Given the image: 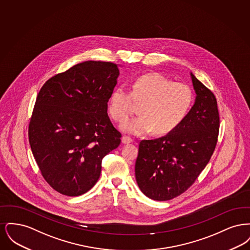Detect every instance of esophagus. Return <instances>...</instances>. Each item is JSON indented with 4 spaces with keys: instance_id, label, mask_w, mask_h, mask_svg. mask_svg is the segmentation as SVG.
I'll list each match as a JSON object with an SVG mask.
<instances>
[{
    "instance_id": "esophagus-1",
    "label": "esophagus",
    "mask_w": 250,
    "mask_h": 250,
    "mask_svg": "<svg viewBox=\"0 0 250 250\" xmlns=\"http://www.w3.org/2000/svg\"><path fill=\"white\" fill-rule=\"evenodd\" d=\"M122 143H124V144L131 143H132V139L129 138V137H127V136H123V138H122Z\"/></svg>"
}]
</instances>
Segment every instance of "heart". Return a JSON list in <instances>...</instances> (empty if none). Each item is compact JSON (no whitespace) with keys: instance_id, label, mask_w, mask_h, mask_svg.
<instances>
[{"instance_id":"heart-1","label":"heart","mask_w":250,"mask_h":250,"mask_svg":"<svg viewBox=\"0 0 250 250\" xmlns=\"http://www.w3.org/2000/svg\"><path fill=\"white\" fill-rule=\"evenodd\" d=\"M133 99L142 103L141 115L126 120L121 129L140 136L154 130L166 135L175 130L186 119L193 103V93L184 83H172L159 73H149L132 84V94L123 87L109 95L107 109L116 122H124L133 111Z\"/></svg>"}]
</instances>
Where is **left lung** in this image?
<instances>
[{"mask_svg": "<svg viewBox=\"0 0 250 250\" xmlns=\"http://www.w3.org/2000/svg\"><path fill=\"white\" fill-rule=\"evenodd\" d=\"M196 94L186 119L175 130L139 145L137 184L145 196L168 201L187 190L209 162L216 145L219 114L214 94L190 72Z\"/></svg>", "mask_w": 250, "mask_h": 250, "instance_id": "8db88e82", "label": "left lung"}]
</instances>
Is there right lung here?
<instances>
[{
  "mask_svg": "<svg viewBox=\"0 0 250 250\" xmlns=\"http://www.w3.org/2000/svg\"><path fill=\"white\" fill-rule=\"evenodd\" d=\"M118 66L78 63L49 79L37 95L29 142L43 177L62 195L90 190L100 177L103 157L119 146L121 133L107 115Z\"/></svg>",
  "mask_w": 250,
  "mask_h": 250,
  "instance_id": "right-lung-1",
  "label": "right lung"
}]
</instances>
